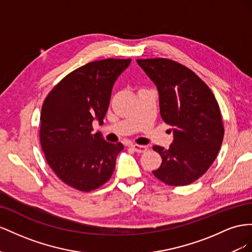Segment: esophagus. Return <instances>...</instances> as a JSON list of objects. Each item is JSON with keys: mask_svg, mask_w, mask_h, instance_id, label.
Returning <instances> with one entry per match:
<instances>
[{"mask_svg": "<svg viewBox=\"0 0 252 252\" xmlns=\"http://www.w3.org/2000/svg\"><path fill=\"white\" fill-rule=\"evenodd\" d=\"M132 149L135 151V152H137V153H143V152H146V151L148 150V148L146 146H140V145H133Z\"/></svg>", "mask_w": 252, "mask_h": 252, "instance_id": "obj_1", "label": "esophagus"}]
</instances>
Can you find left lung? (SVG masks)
Returning <instances> with one entry per match:
<instances>
[{
	"instance_id": "obj_1",
	"label": "left lung",
	"mask_w": 252,
	"mask_h": 252,
	"mask_svg": "<svg viewBox=\"0 0 252 252\" xmlns=\"http://www.w3.org/2000/svg\"><path fill=\"white\" fill-rule=\"evenodd\" d=\"M159 94L162 120L174 139L167 150L154 146L162 158L152 173L169 186H187L204 175L217 158L224 126L213 93L194 71L166 58L138 59Z\"/></svg>"
}]
</instances>
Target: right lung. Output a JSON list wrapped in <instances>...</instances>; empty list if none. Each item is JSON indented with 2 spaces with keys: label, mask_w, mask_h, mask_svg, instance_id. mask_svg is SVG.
Returning a JSON list of instances; mask_svg holds the SVG:
<instances>
[{
  "label": "right lung",
  "mask_w": 252,
  "mask_h": 252,
  "mask_svg": "<svg viewBox=\"0 0 252 252\" xmlns=\"http://www.w3.org/2000/svg\"><path fill=\"white\" fill-rule=\"evenodd\" d=\"M131 59L90 62L71 71L49 92L42 105L40 142L46 161L69 187L90 192L111 178L124 145L93 134L101 125L113 85Z\"/></svg>",
  "instance_id": "1"
}]
</instances>
